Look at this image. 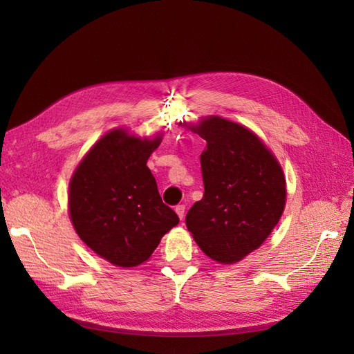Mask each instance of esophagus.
Here are the masks:
<instances>
[{"instance_id":"1","label":"esophagus","mask_w":354,"mask_h":354,"mask_svg":"<svg viewBox=\"0 0 354 354\" xmlns=\"http://www.w3.org/2000/svg\"><path fill=\"white\" fill-rule=\"evenodd\" d=\"M185 209H186V207L183 205V203H180V205L176 207V212H177V216L180 217V220L185 218Z\"/></svg>"}]
</instances>
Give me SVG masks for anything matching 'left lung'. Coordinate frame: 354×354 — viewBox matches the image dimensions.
I'll return each mask as SVG.
<instances>
[{
    "label": "left lung",
    "instance_id": "8db88e82",
    "mask_svg": "<svg viewBox=\"0 0 354 354\" xmlns=\"http://www.w3.org/2000/svg\"><path fill=\"white\" fill-rule=\"evenodd\" d=\"M194 130L207 142L201 155L205 192L186 214V226L209 259L236 263L259 248L282 216V168L260 138L236 122L211 116Z\"/></svg>",
    "mask_w": 354,
    "mask_h": 354
}]
</instances>
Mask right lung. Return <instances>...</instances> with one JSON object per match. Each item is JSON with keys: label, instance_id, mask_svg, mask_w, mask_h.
<instances>
[{"label": "right lung", "instance_id": "add662e5", "mask_svg": "<svg viewBox=\"0 0 354 354\" xmlns=\"http://www.w3.org/2000/svg\"><path fill=\"white\" fill-rule=\"evenodd\" d=\"M160 138L140 140L124 130L103 136L69 185V212L78 236L109 263L134 267L152 255L178 216L160 199L146 162Z\"/></svg>", "mask_w": 354, "mask_h": 354}]
</instances>
